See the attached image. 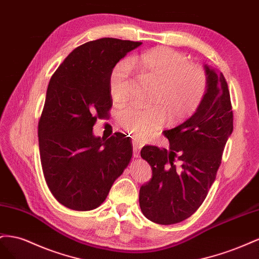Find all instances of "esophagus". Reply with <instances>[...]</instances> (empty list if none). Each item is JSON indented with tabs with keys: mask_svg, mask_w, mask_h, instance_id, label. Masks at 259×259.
<instances>
[{
	"mask_svg": "<svg viewBox=\"0 0 259 259\" xmlns=\"http://www.w3.org/2000/svg\"><path fill=\"white\" fill-rule=\"evenodd\" d=\"M132 144H134V156L138 158L140 149H141V147L143 146V144L141 142L137 141V140H134V141H132Z\"/></svg>",
	"mask_w": 259,
	"mask_h": 259,
	"instance_id": "esophagus-1",
	"label": "esophagus"
}]
</instances>
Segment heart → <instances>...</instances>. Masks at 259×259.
Returning <instances> with one entry per match:
<instances>
[{"instance_id": "b5f03b06", "label": "heart", "mask_w": 259, "mask_h": 259, "mask_svg": "<svg viewBox=\"0 0 259 259\" xmlns=\"http://www.w3.org/2000/svg\"><path fill=\"white\" fill-rule=\"evenodd\" d=\"M129 66L157 82L153 103L161 106L129 107L120 113L122 128L138 140L150 137L165 121L164 109L170 121H181L193 115L207 90V76L201 66L189 64L188 57L172 49L157 47L134 56L127 63L115 66L108 79L112 99L127 100ZM163 109L161 110V108Z\"/></svg>"}]
</instances>
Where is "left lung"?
<instances>
[{"mask_svg":"<svg viewBox=\"0 0 259 259\" xmlns=\"http://www.w3.org/2000/svg\"><path fill=\"white\" fill-rule=\"evenodd\" d=\"M207 90L196 112L164 135L169 151L144 146L141 157L152 167V179L140 188V207L153 223L174 225L191 217L216 179L233 113L228 83L221 72L205 65ZM181 161L177 167L175 158Z\"/></svg>","mask_w":259,"mask_h":259,"instance_id":"obj_1","label":"left lung"}]
</instances>
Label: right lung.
Listing matches in <instances>:
<instances>
[{"mask_svg":"<svg viewBox=\"0 0 259 259\" xmlns=\"http://www.w3.org/2000/svg\"><path fill=\"white\" fill-rule=\"evenodd\" d=\"M141 42L102 38L73 50L52 76L38 137L44 178L51 193L73 210L105 201L132 157L130 138L116 132L94 137L93 125L113 105L109 75Z\"/></svg>","mask_w":259,"mask_h":259,"instance_id":"obj_1","label":"right lung"}]
</instances>
